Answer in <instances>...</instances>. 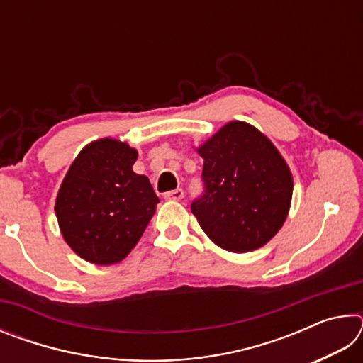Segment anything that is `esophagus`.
Here are the masks:
<instances>
[{
	"label": "esophagus",
	"mask_w": 363,
	"mask_h": 363,
	"mask_svg": "<svg viewBox=\"0 0 363 363\" xmlns=\"http://www.w3.org/2000/svg\"><path fill=\"white\" fill-rule=\"evenodd\" d=\"M184 199V190L182 189H176V190H171V192L164 194V200L168 201H179Z\"/></svg>",
	"instance_id": "34e87169"
}]
</instances>
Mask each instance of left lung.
Segmentation results:
<instances>
[{
  "label": "left lung",
  "instance_id": "obj_1",
  "mask_svg": "<svg viewBox=\"0 0 363 363\" xmlns=\"http://www.w3.org/2000/svg\"><path fill=\"white\" fill-rule=\"evenodd\" d=\"M205 160V194L192 203L203 232L219 248L248 253L286 220L293 176L266 134L233 120L195 149Z\"/></svg>",
  "mask_w": 363,
  "mask_h": 363
}]
</instances>
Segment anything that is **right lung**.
<instances>
[{"mask_svg":"<svg viewBox=\"0 0 363 363\" xmlns=\"http://www.w3.org/2000/svg\"><path fill=\"white\" fill-rule=\"evenodd\" d=\"M138 150L112 138L84 145L60 184L57 223L65 243L97 266L125 259L155 213L158 196L136 174Z\"/></svg>","mask_w":363,"mask_h":363,"instance_id":"right-lung-1","label":"right lung"}]
</instances>
